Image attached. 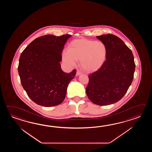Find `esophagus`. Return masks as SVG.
Returning <instances> with one entry per match:
<instances>
[{"label":"esophagus","mask_w":152,"mask_h":152,"mask_svg":"<svg viewBox=\"0 0 152 152\" xmlns=\"http://www.w3.org/2000/svg\"><path fill=\"white\" fill-rule=\"evenodd\" d=\"M81 73H82V72H81L80 71L77 70V73H76V75H80Z\"/></svg>","instance_id":"1"}]
</instances>
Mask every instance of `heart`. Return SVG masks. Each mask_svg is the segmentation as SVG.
<instances>
[{"label": "heart", "instance_id": "b5f03b06", "mask_svg": "<svg viewBox=\"0 0 152 152\" xmlns=\"http://www.w3.org/2000/svg\"><path fill=\"white\" fill-rule=\"evenodd\" d=\"M107 45L101 41L86 39L72 41L62 54V60L66 64L73 66L76 60H80L83 68L87 72L96 71L103 65L107 58Z\"/></svg>", "mask_w": 152, "mask_h": 152}]
</instances>
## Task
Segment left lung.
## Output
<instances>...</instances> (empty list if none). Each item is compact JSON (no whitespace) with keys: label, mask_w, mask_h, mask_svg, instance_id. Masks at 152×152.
<instances>
[{"label":"left lung","mask_w":152,"mask_h":152,"mask_svg":"<svg viewBox=\"0 0 152 152\" xmlns=\"http://www.w3.org/2000/svg\"><path fill=\"white\" fill-rule=\"evenodd\" d=\"M107 48L103 65L89 76L86 92L89 99L98 105H107L121 100L132 84L135 69L132 52L116 36H98Z\"/></svg>","instance_id":"obj_1"}]
</instances>
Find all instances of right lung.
I'll use <instances>...</instances> for the list:
<instances>
[{
  "mask_svg": "<svg viewBox=\"0 0 152 152\" xmlns=\"http://www.w3.org/2000/svg\"><path fill=\"white\" fill-rule=\"evenodd\" d=\"M71 35H47L37 37L20 56L18 71L23 88L29 98L43 107H53L65 99L76 70L66 73L61 68L64 47Z\"/></svg>",
  "mask_w": 152,
  "mask_h": 152,
  "instance_id": "add662e5",
  "label": "right lung"
}]
</instances>
